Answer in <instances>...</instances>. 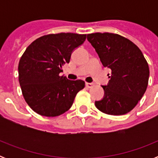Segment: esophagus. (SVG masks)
Returning <instances> with one entry per match:
<instances>
[{
  "mask_svg": "<svg viewBox=\"0 0 158 158\" xmlns=\"http://www.w3.org/2000/svg\"><path fill=\"white\" fill-rule=\"evenodd\" d=\"M85 85L87 88H92L93 85H94V84L93 83H89V82H86Z\"/></svg>",
  "mask_w": 158,
  "mask_h": 158,
  "instance_id": "34e87169",
  "label": "esophagus"
}]
</instances>
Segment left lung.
Masks as SVG:
<instances>
[{"instance_id": "obj_1", "label": "left lung", "mask_w": 158, "mask_h": 158, "mask_svg": "<svg viewBox=\"0 0 158 158\" xmlns=\"http://www.w3.org/2000/svg\"><path fill=\"white\" fill-rule=\"evenodd\" d=\"M87 40L104 67L111 70L104 98L97 109L112 115H125L137 105L146 90L150 69L140 49L127 38L113 33H92Z\"/></svg>"}]
</instances>
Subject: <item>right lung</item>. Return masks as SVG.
I'll return each mask as SVG.
<instances>
[{"instance_id":"1","label":"right lung","mask_w":158,"mask_h":158,"mask_svg":"<svg viewBox=\"0 0 158 158\" xmlns=\"http://www.w3.org/2000/svg\"><path fill=\"white\" fill-rule=\"evenodd\" d=\"M85 39L86 35L75 33L50 34L27 47L18 66L19 82L25 101L35 112L54 117L70 108L85 83L68 80L60 73L62 65L69 62L73 50Z\"/></svg>"}]
</instances>
